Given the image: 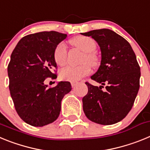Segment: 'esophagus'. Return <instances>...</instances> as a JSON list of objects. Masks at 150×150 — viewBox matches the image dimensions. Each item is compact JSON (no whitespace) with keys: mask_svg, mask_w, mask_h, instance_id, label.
<instances>
[{"mask_svg":"<svg viewBox=\"0 0 150 150\" xmlns=\"http://www.w3.org/2000/svg\"><path fill=\"white\" fill-rule=\"evenodd\" d=\"M76 84H77V83H76V82H71V86H72V88H74V87L76 86Z\"/></svg>","mask_w":150,"mask_h":150,"instance_id":"34e87169","label":"esophagus"}]
</instances>
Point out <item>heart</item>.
<instances>
[{"label": "heart", "mask_w": 150, "mask_h": 150, "mask_svg": "<svg viewBox=\"0 0 150 150\" xmlns=\"http://www.w3.org/2000/svg\"><path fill=\"white\" fill-rule=\"evenodd\" d=\"M71 43L79 50L86 52L83 57L84 64L79 66H67L61 71L60 76L63 80L76 82L87 76L91 72V65H95L98 62V58L93 52L96 49V43L92 38L86 36H77L71 40ZM67 46L64 42H61L55 46L53 52V57L55 63L59 66H64L67 62Z\"/></svg>", "instance_id": "heart-1"}]
</instances>
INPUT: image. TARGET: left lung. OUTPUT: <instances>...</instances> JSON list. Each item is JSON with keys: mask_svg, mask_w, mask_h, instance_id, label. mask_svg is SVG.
Returning <instances> with one entry per match:
<instances>
[{"mask_svg": "<svg viewBox=\"0 0 150 150\" xmlns=\"http://www.w3.org/2000/svg\"><path fill=\"white\" fill-rule=\"evenodd\" d=\"M82 34L95 39L101 50L100 65L91 76L101 86L86 82L88 90L83 98L85 115L98 124L117 123L132 110L140 88V68L134 52L126 40L109 29ZM105 84L106 90L103 91Z\"/></svg>", "mask_w": 150, "mask_h": 150, "instance_id": "8db88e82", "label": "left lung"}]
</instances>
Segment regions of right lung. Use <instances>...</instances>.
<instances>
[{
	"label": "right lung",
	"instance_id": "right-lung-1",
	"mask_svg": "<svg viewBox=\"0 0 150 150\" xmlns=\"http://www.w3.org/2000/svg\"><path fill=\"white\" fill-rule=\"evenodd\" d=\"M66 38L67 34L54 30L28 34L11 54L7 67L10 95L19 117L32 126L55 121L62 98L71 90L70 82H60L55 87L44 85L47 78H57L53 52Z\"/></svg>",
	"mask_w": 150,
	"mask_h": 150
}]
</instances>
